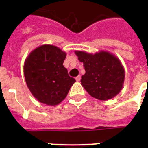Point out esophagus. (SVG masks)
<instances>
[{"instance_id":"esophagus-1","label":"esophagus","mask_w":148,"mask_h":148,"mask_svg":"<svg viewBox=\"0 0 148 148\" xmlns=\"http://www.w3.org/2000/svg\"><path fill=\"white\" fill-rule=\"evenodd\" d=\"M75 80L77 81V82H80L81 80V75H78L77 77H75Z\"/></svg>"}]
</instances>
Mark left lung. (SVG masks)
<instances>
[{
	"label": "left lung",
	"instance_id": "obj_1",
	"mask_svg": "<svg viewBox=\"0 0 148 148\" xmlns=\"http://www.w3.org/2000/svg\"><path fill=\"white\" fill-rule=\"evenodd\" d=\"M75 53L86 71L81 84L92 97L106 101L119 93L125 81V69L116 56L103 50L95 54L78 50Z\"/></svg>",
	"mask_w": 148,
	"mask_h": 148
}]
</instances>
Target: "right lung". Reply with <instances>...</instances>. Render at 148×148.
Listing matches in <instances>:
<instances>
[{
	"instance_id": "1",
	"label": "right lung",
	"mask_w": 148,
	"mask_h": 148,
	"mask_svg": "<svg viewBox=\"0 0 148 148\" xmlns=\"http://www.w3.org/2000/svg\"><path fill=\"white\" fill-rule=\"evenodd\" d=\"M66 56L58 47L44 44L33 49L26 58V83L39 102L49 106L60 104L75 82L63 65Z\"/></svg>"
}]
</instances>
